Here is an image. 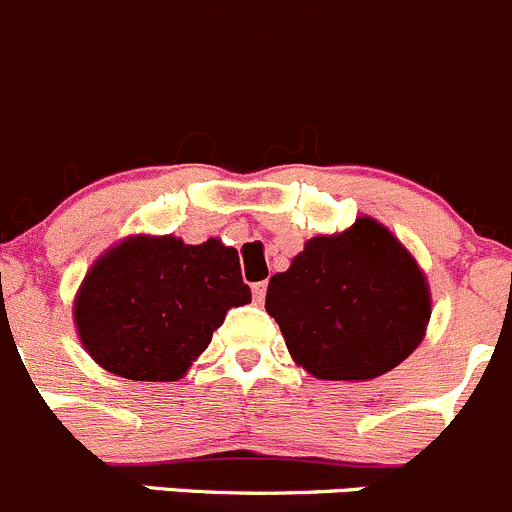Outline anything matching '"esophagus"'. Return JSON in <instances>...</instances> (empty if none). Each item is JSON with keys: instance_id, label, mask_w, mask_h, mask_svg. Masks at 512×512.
I'll use <instances>...</instances> for the list:
<instances>
[{"instance_id": "obj_1", "label": "esophagus", "mask_w": 512, "mask_h": 512, "mask_svg": "<svg viewBox=\"0 0 512 512\" xmlns=\"http://www.w3.org/2000/svg\"><path fill=\"white\" fill-rule=\"evenodd\" d=\"M267 295V283H255L252 285V298H255V303H262Z\"/></svg>"}]
</instances>
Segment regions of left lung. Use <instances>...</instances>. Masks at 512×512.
I'll return each instance as SVG.
<instances>
[{
    "instance_id": "obj_1",
    "label": "left lung",
    "mask_w": 512,
    "mask_h": 512,
    "mask_svg": "<svg viewBox=\"0 0 512 512\" xmlns=\"http://www.w3.org/2000/svg\"><path fill=\"white\" fill-rule=\"evenodd\" d=\"M265 310L285 346L315 379L369 381L422 343L432 293L419 262L379 219L305 242L272 275Z\"/></svg>"
}]
</instances>
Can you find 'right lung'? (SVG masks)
I'll list each match as a JSON object with an SVG mask.
<instances>
[{
    "label": "right lung",
    "instance_id": "right-lung-1",
    "mask_svg": "<svg viewBox=\"0 0 512 512\" xmlns=\"http://www.w3.org/2000/svg\"><path fill=\"white\" fill-rule=\"evenodd\" d=\"M240 255L222 240L131 234L103 252L75 293L80 343L100 369L176 381L207 351L229 308L250 303Z\"/></svg>",
    "mask_w": 512,
    "mask_h": 512
}]
</instances>
